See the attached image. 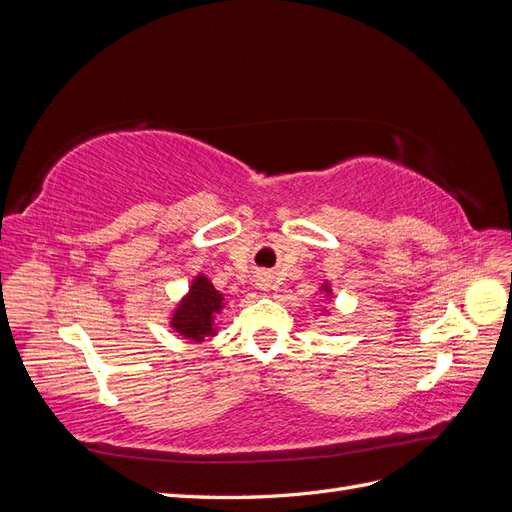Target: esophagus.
<instances>
[{"mask_svg":"<svg viewBox=\"0 0 512 512\" xmlns=\"http://www.w3.org/2000/svg\"><path fill=\"white\" fill-rule=\"evenodd\" d=\"M258 288H260V290H269V288H271V280H269L267 275L260 277V280H258Z\"/></svg>","mask_w":512,"mask_h":512,"instance_id":"esophagus-1","label":"esophagus"}]
</instances>
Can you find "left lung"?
Masks as SVG:
<instances>
[{
	"mask_svg": "<svg viewBox=\"0 0 512 512\" xmlns=\"http://www.w3.org/2000/svg\"><path fill=\"white\" fill-rule=\"evenodd\" d=\"M322 290H324V292H327V294H329V292H331V288H329V286H327V284H324V286H322Z\"/></svg>",
	"mask_w": 512,
	"mask_h": 512,
	"instance_id": "left-lung-1",
	"label": "left lung"
}]
</instances>
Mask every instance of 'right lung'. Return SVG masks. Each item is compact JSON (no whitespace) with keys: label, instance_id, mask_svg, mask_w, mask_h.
I'll use <instances>...</instances> for the list:
<instances>
[{"label":"right lung","instance_id":"obj_1","mask_svg":"<svg viewBox=\"0 0 512 512\" xmlns=\"http://www.w3.org/2000/svg\"><path fill=\"white\" fill-rule=\"evenodd\" d=\"M224 307V297L213 288L205 275L194 277L190 292L181 299L170 318V327L192 342H205V335H213V318Z\"/></svg>","mask_w":512,"mask_h":512}]
</instances>
